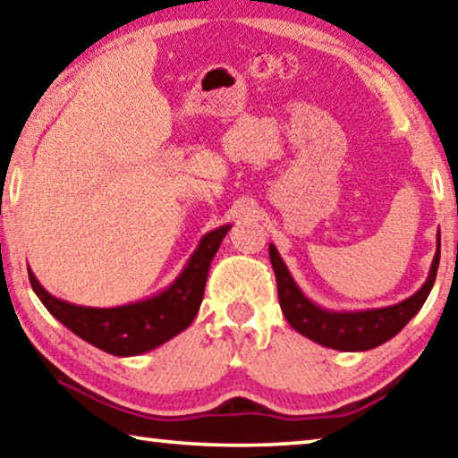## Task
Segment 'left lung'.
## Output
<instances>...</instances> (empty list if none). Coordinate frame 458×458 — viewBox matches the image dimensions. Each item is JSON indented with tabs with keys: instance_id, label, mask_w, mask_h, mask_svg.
Wrapping results in <instances>:
<instances>
[{
	"instance_id": "obj_1",
	"label": "left lung",
	"mask_w": 458,
	"mask_h": 458,
	"mask_svg": "<svg viewBox=\"0 0 458 458\" xmlns=\"http://www.w3.org/2000/svg\"><path fill=\"white\" fill-rule=\"evenodd\" d=\"M268 257H271V265L275 271V279H277V293H279V306L283 310V316L293 328L314 340L318 344L338 348V351H369L389 338L408 324L413 316L418 314L420 308L424 306L428 293L434 285L438 273L440 263V238L438 249L432 260L430 275H428L426 283L418 293H413L408 300L397 303L391 308L381 310H367V311H352V314H336V311H326L311 303L306 295H303L292 279V275L283 265L279 252L275 246H268Z\"/></svg>"
}]
</instances>
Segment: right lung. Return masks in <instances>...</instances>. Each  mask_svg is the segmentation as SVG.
<instances>
[{
	"mask_svg": "<svg viewBox=\"0 0 458 458\" xmlns=\"http://www.w3.org/2000/svg\"><path fill=\"white\" fill-rule=\"evenodd\" d=\"M230 226H222L201 238L190 265L183 268L177 281L161 295L130 303L120 308H81L72 306L42 289L38 279L28 268V277L34 293L56 320L87 343L115 357H134L152 351L166 340L177 336L193 322L198 314L209 263L216 255L222 238Z\"/></svg>",
	"mask_w": 458,
	"mask_h": 458,
	"instance_id": "add662e5",
	"label": "right lung"
}]
</instances>
